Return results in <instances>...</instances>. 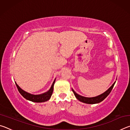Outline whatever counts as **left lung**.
Here are the masks:
<instances>
[{"instance_id":"left-lung-1","label":"left lung","mask_w":130,"mask_h":130,"mask_svg":"<svg viewBox=\"0 0 130 130\" xmlns=\"http://www.w3.org/2000/svg\"><path fill=\"white\" fill-rule=\"evenodd\" d=\"M115 82L112 85V86L110 87L107 90V91L105 92H104V93L100 94V95H99L98 96L93 97V98H86V97H84L81 95H79L78 94H77L74 92V91L73 89H72V91L73 92L74 94V96H76V98L79 101H80V102L84 103H87V104H96V103H99L101 102H102L103 100H104L108 96V94L110 93V92H111L112 89L114 85H115Z\"/></svg>"}]
</instances>
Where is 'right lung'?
Segmentation results:
<instances>
[{"label": "right lung", "instance_id": "obj_1", "mask_svg": "<svg viewBox=\"0 0 130 130\" xmlns=\"http://www.w3.org/2000/svg\"><path fill=\"white\" fill-rule=\"evenodd\" d=\"M55 81H56V79H55L53 83L52 86L50 87L49 91L40 94H32L28 93V92L23 91V89H22L16 83H15V84H16V86L18 89L19 93H20L21 94V95L22 96L23 98H25L26 99L30 100L31 102H32L42 103L46 102V101L49 100L50 99V98H51L52 94L53 93V88Z\"/></svg>", "mask_w": 130, "mask_h": 130}]
</instances>
